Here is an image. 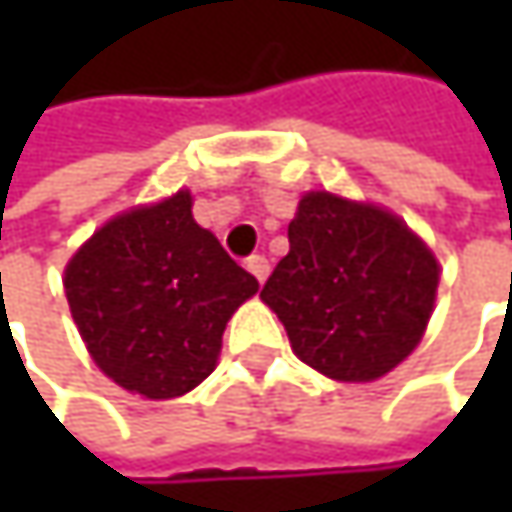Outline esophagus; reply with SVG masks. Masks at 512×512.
<instances>
[{
	"instance_id": "obj_1",
	"label": "esophagus",
	"mask_w": 512,
	"mask_h": 512,
	"mask_svg": "<svg viewBox=\"0 0 512 512\" xmlns=\"http://www.w3.org/2000/svg\"><path fill=\"white\" fill-rule=\"evenodd\" d=\"M246 269H249L257 281L263 284V281H266V275H269V260H266L263 255H252L249 260H246Z\"/></svg>"
}]
</instances>
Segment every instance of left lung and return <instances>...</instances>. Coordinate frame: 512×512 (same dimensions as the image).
<instances>
[{"label": "left lung", "mask_w": 512, "mask_h": 512, "mask_svg": "<svg viewBox=\"0 0 512 512\" xmlns=\"http://www.w3.org/2000/svg\"><path fill=\"white\" fill-rule=\"evenodd\" d=\"M290 252L260 290L299 361L335 382H373L421 344L439 257L388 207L329 189L299 198Z\"/></svg>", "instance_id": "left-lung-1"}]
</instances>
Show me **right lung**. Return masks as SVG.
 Segmentation results:
<instances>
[{
    "instance_id": "right-lung-1",
    "label": "right lung",
    "mask_w": 512,
    "mask_h": 512,
    "mask_svg": "<svg viewBox=\"0 0 512 512\" xmlns=\"http://www.w3.org/2000/svg\"><path fill=\"white\" fill-rule=\"evenodd\" d=\"M177 189L103 222L64 266V296L91 361L124 391L171 400L219 364L234 311L257 293Z\"/></svg>"
}]
</instances>
